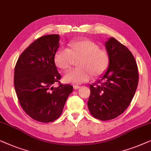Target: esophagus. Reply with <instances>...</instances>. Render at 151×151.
<instances>
[{
  "mask_svg": "<svg viewBox=\"0 0 151 151\" xmlns=\"http://www.w3.org/2000/svg\"><path fill=\"white\" fill-rule=\"evenodd\" d=\"M74 88L75 89V90H77V89H79L81 88V86H76V85H75V86H74Z\"/></svg>",
  "mask_w": 151,
  "mask_h": 151,
  "instance_id": "34e87169",
  "label": "esophagus"
}]
</instances>
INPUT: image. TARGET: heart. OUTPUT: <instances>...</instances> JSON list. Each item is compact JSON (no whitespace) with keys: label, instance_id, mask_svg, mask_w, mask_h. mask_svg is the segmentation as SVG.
I'll return each mask as SVG.
<instances>
[{"label":"heart","instance_id":"b5f03b06","mask_svg":"<svg viewBox=\"0 0 151 151\" xmlns=\"http://www.w3.org/2000/svg\"><path fill=\"white\" fill-rule=\"evenodd\" d=\"M78 60L80 68L65 74V82L80 84L88 81L92 76L99 78L105 73L109 63L107 52L99 48L96 42L86 39L70 42L67 49L59 48L54 57L55 65L63 71L71 69L75 61Z\"/></svg>","mask_w":151,"mask_h":151}]
</instances>
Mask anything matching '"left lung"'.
<instances>
[{"mask_svg":"<svg viewBox=\"0 0 151 151\" xmlns=\"http://www.w3.org/2000/svg\"><path fill=\"white\" fill-rule=\"evenodd\" d=\"M108 70L101 80L90 85L88 107L101 120L117 118L127 109L138 85V68L130 50L115 38L106 42Z\"/></svg>","mask_w":151,"mask_h":151,"instance_id":"8db88e82","label":"left lung"}]
</instances>
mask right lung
<instances>
[{
  "mask_svg": "<svg viewBox=\"0 0 151 151\" xmlns=\"http://www.w3.org/2000/svg\"><path fill=\"white\" fill-rule=\"evenodd\" d=\"M59 35H44L32 42L17 61L14 83L19 103L27 115L37 122L57 120L73 87L59 81L54 57L59 48ZM58 82L53 88L52 84Z\"/></svg>",
  "mask_w": 151,
  "mask_h": 151,
  "instance_id": "obj_1",
  "label": "right lung"
}]
</instances>
